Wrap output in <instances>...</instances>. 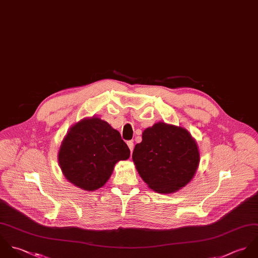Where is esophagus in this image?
Returning <instances> with one entry per match:
<instances>
[{
	"label": "esophagus",
	"mask_w": 258,
	"mask_h": 258,
	"mask_svg": "<svg viewBox=\"0 0 258 258\" xmlns=\"http://www.w3.org/2000/svg\"><path fill=\"white\" fill-rule=\"evenodd\" d=\"M126 145H127L128 149L131 150V152H133V150H134V142L133 141H127Z\"/></svg>",
	"instance_id": "obj_1"
}]
</instances>
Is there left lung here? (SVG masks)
Masks as SVG:
<instances>
[{
  "label": "left lung",
  "mask_w": 258,
  "mask_h": 258,
  "mask_svg": "<svg viewBox=\"0 0 258 258\" xmlns=\"http://www.w3.org/2000/svg\"><path fill=\"white\" fill-rule=\"evenodd\" d=\"M133 160L152 189L171 194L191 180L200 163V153L185 128L157 122L143 133Z\"/></svg>",
  "instance_id": "1"
}]
</instances>
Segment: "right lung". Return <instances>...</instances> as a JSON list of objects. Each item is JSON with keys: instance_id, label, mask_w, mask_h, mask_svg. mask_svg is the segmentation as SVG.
<instances>
[{"instance_id": "1", "label": "right lung", "mask_w": 258, "mask_h": 258, "mask_svg": "<svg viewBox=\"0 0 258 258\" xmlns=\"http://www.w3.org/2000/svg\"><path fill=\"white\" fill-rule=\"evenodd\" d=\"M120 134L98 117L83 119L71 127L58 152L66 178L85 190L102 187L114 164L130 157Z\"/></svg>"}]
</instances>
